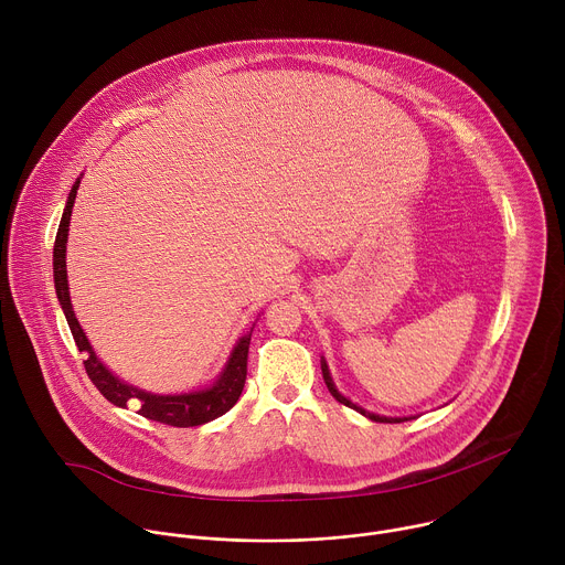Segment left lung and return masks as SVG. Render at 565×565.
<instances>
[{
    "mask_svg": "<svg viewBox=\"0 0 565 565\" xmlns=\"http://www.w3.org/2000/svg\"><path fill=\"white\" fill-rule=\"evenodd\" d=\"M321 375H324V382H327V386H329V391H331V395L338 399V402H342V405H347V407H351V409H355V412H360L362 416H366V418H371L373 423H405V420H412V418H386V416H377V414H371V412H364L362 407H358V405H353V402L349 399V397H344L338 388H335V384H333V377H331V371H329V364H327V360H321Z\"/></svg>",
    "mask_w": 565,
    "mask_h": 565,
    "instance_id": "8db88e82",
    "label": "left lung"
}]
</instances>
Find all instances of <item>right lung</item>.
Returning <instances> with one entry per match:
<instances>
[{
  "mask_svg": "<svg viewBox=\"0 0 565 565\" xmlns=\"http://www.w3.org/2000/svg\"><path fill=\"white\" fill-rule=\"evenodd\" d=\"M79 179L68 192L66 207L62 212V221L55 234V246H53V279H55V292L57 301L64 310V317L68 321L71 335L75 340V347L79 353H85V371L89 380L96 384V388L111 402L116 407H134L142 418L163 423L170 427H199L205 425L225 412H230L236 399L244 391L246 375H248V349H250V333L238 338L236 347L232 349L225 369L216 377V382L203 391L181 393V395H156L147 393L138 386H131L122 380H118L94 353L87 335L79 329L71 297H68V281H66V238H68V223H71V210L75 203Z\"/></svg>",
  "mask_w": 565,
  "mask_h": 565,
  "instance_id": "obj_1",
  "label": "right lung"
}]
</instances>
